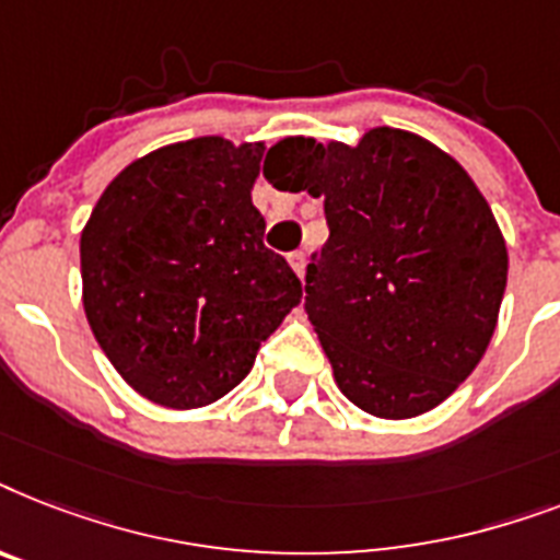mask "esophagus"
Wrapping results in <instances>:
<instances>
[{
    "label": "esophagus",
    "mask_w": 560,
    "mask_h": 560,
    "mask_svg": "<svg viewBox=\"0 0 560 560\" xmlns=\"http://www.w3.org/2000/svg\"><path fill=\"white\" fill-rule=\"evenodd\" d=\"M289 266H292V271L303 280V275H306V254L303 252H294L289 254Z\"/></svg>",
    "instance_id": "34e87169"
}]
</instances>
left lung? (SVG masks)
<instances>
[{
	"label": "left lung",
	"mask_w": 560,
	"mask_h": 560,
	"mask_svg": "<svg viewBox=\"0 0 560 560\" xmlns=\"http://www.w3.org/2000/svg\"><path fill=\"white\" fill-rule=\"evenodd\" d=\"M271 153V185L324 199L329 240L303 308L338 390L378 419L442 405L489 350L506 292V240L480 187L396 127L358 144L292 136Z\"/></svg>",
	"instance_id": "1"
}]
</instances>
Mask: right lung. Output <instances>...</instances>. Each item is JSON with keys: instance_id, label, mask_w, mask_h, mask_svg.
Here are the masks:
<instances>
[{"instance_id": "add662e5", "label": "right lung", "mask_w": 560, "mask_h": 560, "mask_svg": "<svg viewBox=\"0 0 560 560\" xmlns=\"http://www.w3.org/2000/svg\"><path fill=\"white\" fill-rule=\"evenodd\" d=\"M262 141L202 136L120 170L80 234L83 312L124 382L153 405H213L301 303L252 202Z\"/></svg>"}]
</instances>
